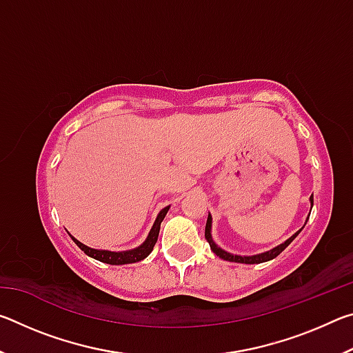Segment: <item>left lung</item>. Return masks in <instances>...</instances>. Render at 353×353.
Returning a JSON list of instances; mask_svg holds the SVG:
<instances>
[{
    "label": "left lung",
    "instance_id": "left-lung-1",
    "mask_svg": "<svg viewBox=\"0 0 353 353\" xmlns=\"http://www.w3.org/2000/svg\"><path fill=\"white\" fill-rule=\"evenodd\" d=\"M310 204H312V207H313V194L310 196ZM310 213H312V210H310ZM308 218H310V214H308ZM308 218H307V221H308ZM307 221H305V224H307ZM305 224H303V227H305ZM303 227H302V229H303ZM302 229H299L294 235H291L288 238V240L283 241L282 244H279V246H276V248H272L271 250H266V252L255 254V255H236V254H230V252H227V250L221 249L218 244L213 241V238H212V214L208 213L207 224H205V238H207L208 244H210V249L219 256V259L227 260V261H235V263H246V265H256V263L270 261L272 259H276L279 254H282L283 250L290 246L291 241L294 240V238L299 234H301Z\"/></svg>",
    "mask_w": 353,
    "mask_h": 353
}]
</instances>
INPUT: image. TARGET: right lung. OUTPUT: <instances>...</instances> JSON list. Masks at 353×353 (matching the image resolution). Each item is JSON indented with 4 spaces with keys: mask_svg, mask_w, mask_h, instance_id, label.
I'll list each match as a JSON object with an SVG mask.
<instances>
[{
    "mask_svg": "<svg viewBox=\"0 0 353 353\" xmlns=\"http://www.w3.org/2000/svg\"><path fill=\"white\" fill-rule=\"evenodd\" d=\"M170 210V205L162 208V210L159 212L157 218H155L154 224L151 227V230H149V234L146 236V240L143 241L139 248L135 249H130V250H121V252H112V250H104V249H93V248H88L85 244H82L79 240H76L73 235L71 236V240H73L77 246H79L81 250H83L88 256H92V259L98 260V261H103L107 263V265H129V263H137V261H141L145 260L146 256L152 252V249L155 246V243H157V238H159V232H160V224H162L163 218L166 216V213Z\"/></svg>",
    "mask_w": 353,
    "mask_h": 353,
    "instance_id": "1",
    "label": "right lung"
}]
</instances>
